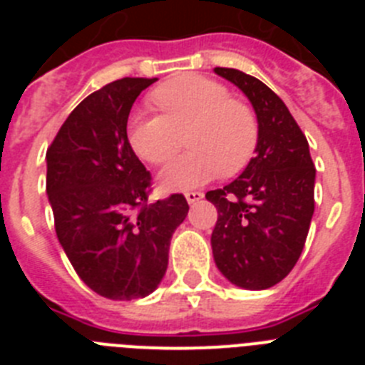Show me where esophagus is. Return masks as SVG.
I'll return each mask as SVG.
<instances>
[{"label": "esophagus", "mask_w": 365, "mask_h": 365, "mask_svg": "<svg viewBox=\"0 0 365 365\" xmlns=\"http://www.w3.org/2000/svg\"><path fill=\"white\" fill-rule=\"evenodd\" d=\"M185 197H186V201H188V205H195V202L201 201L205 195H202V192H188Z\"/></svg>", "instance_id": "34e87169"}]
</instances>
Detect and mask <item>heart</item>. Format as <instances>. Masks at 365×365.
<instances>
[{"mask_svg":"<svg viewBox=\"0 0 365 365\" xmlns=\"http://www.w3.org/2000/svg\"><path fill=\"white\" fill-rule=\"evenodd\" d=\"M163 115L138 113L128 124V138L138 157L157 166L170 163L188 133L190 153L160 173L166 192H186L221 173L241 172L257 146L256 113L232 98L228 87L199 74L168 80L151 95Z\"/></svg>","mask_w":365,"mask_h":365,"instance_id":"b5f03b06","label":"heart"}]
</instances>
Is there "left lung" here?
<instances>
[{
    "mask_svg": "<svg viewBox=\"0 0 365 365\" xmlns=\"http://www.w3.org/2000/svg\"><path fill=\"white\" fill-rule=\"evenodd\" d=\"M214 71L250 100L259 137L243 173L206 193L219 214L212 252L228 282L263 291L282 282L302 254L314 214L316 168L307 138L270 87L243 71Z\"/></svg>",
    "mask_w": 365,
    "mask_h": 365,
    "instance_id": "1",
    "label": "left lung"
}]
</instances>
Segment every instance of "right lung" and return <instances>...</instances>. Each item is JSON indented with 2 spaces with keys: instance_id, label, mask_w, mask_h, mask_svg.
I'll return each instance as SVG.
<instances>
[{
  "instance_id": "obj_1",
  "label": "right lung",
  "mask_w": 365,
  "mask_h": 365,
  "mask_svg": "<svg viewBox=\"0 0 365 365\" xmlns=\"http://www.w3.org/2000/svg\"><path fill=\"white\" fill-rule=\"evenodd\" d=\"M157 78H122L83 98L47 150L58 241L82 282L109 299L151 294L188 215L182 193L148 202L151 175L128 140L137 96Z\"/></svg>"
}]
</instances>
